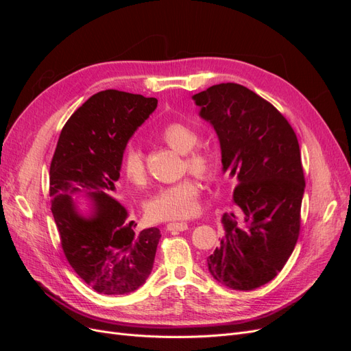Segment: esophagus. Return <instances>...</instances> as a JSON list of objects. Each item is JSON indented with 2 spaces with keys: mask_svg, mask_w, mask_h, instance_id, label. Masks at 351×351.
Masks as SVG:
<instances>
[{
  "mask_svg": "<svg viewBox=\"0 0 351 351\" xmlns=\"http://www.w3.org/2000/svg\"><path fill=\"white\" fill-rule=\"evenodd\" d=\"M189 228L187 222H169L167 226L168 231H186Z\"/></svg>",
  "mask_w": 351,
  "mask_h": 351,
  "instance_id": "esophagus-1",
  "label": "esophagus"
}]
</instances>
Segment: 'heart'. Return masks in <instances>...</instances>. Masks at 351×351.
<instances>
[{"label": "heart", "mask_w": 351, "mask_h": 351, "mask_svg": "<svg viewBox=\"0 0 351 351\" xmlns=\"http://www.w3.org/2000/svg\"><path fill=\"white\" fill-rule=\"evenodd\" d=\"M161 139L174 151L186 154V167L199 178L209 180L215 173L214 158L204 149H193L199 142V134L192 127L183 123H169L159 133ZM124 174L133 184L142 186L146 182L145 161L141 149L130 146L124 155ZM199 186L192 178L162 187L147 200L145 206L151 219H183L190 217L196 209Z\"/></svg>", "instance_id": "b5f03b06"}]
</instances>
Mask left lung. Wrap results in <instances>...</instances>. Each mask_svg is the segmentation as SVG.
Returning <instances> with one entry per match:
<instances>
[{
    "mask_svg": "<svg viewBox=\"0 0 351 351\" xmlns=\"http://www.w3.org/2000/svg\"><path fill=\"white\" fill-rule=\"evenodd\" d=\"M192 99L218 136L222 173L237 182L208 269L228 289L250 291L277 277L299 239L304 193L299 142L281 112L241 84H215Z\"/></svg>",
    "mask_w": 351,
    "mask_h": 351,
    "instance_id": "8db88e82",
    "label": "left lung"
}]
</instances>
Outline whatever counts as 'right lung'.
Listing matches in <instances>:
<instances>
[{"mask_svg": "<svg viewBox=\"0 0 351 351\" xmlns=\"http://www.w3.org/2000/svg\"><path fill=\"white\" fill-rule=\"evenodd\" d=\"M158 99L120 90L95 93L62 127L49 168L51 210L71 268L101 294H129L149 277L158 228L136 230L115 200L123 155Z\"/></svg>", "mask_w": 351, "mask_h": 351, "instance_id": "obj_1", "label": "right lung"}]
</instances>
